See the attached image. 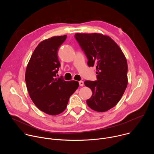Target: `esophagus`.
<instances>
[{
  "instance_id": "obj_1",
  "label": "esophagus",
  "mask_w": 154,
  "mask_h": 154,
  "mask_svg": "<svg viewBox=\"0 0 154 154\" xmlns=\"http://www.w3.org/2000/svg\"><path fill=\"white\" fill-rule=\"evenodd\" d=\"M79 85L80 86H83L84 85V82L83 81H79Z\"/></svg>"
}]
</instances>
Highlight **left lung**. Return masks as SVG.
Returning a JSON list of instances; mask_svg holds the SVG:
<instances>
[{
  "label": "left lung",
  "instance_id": "left-lung-1",
  "mask_svg": "<svg viewBox=\"0 0 154 154\" xmlns=\"http://www.w3.org/2000/svg\"><path fill=\"white\" fill-rule=\"evenodd\" d=\"M75 38L88 58V66H96L97 71L96 81L84 82L93 93L86 103L94 111L106 112L119 102L127 88L126 58L108 36L98 33H75Z\"/></svg>",
  "mask_w": 154,
  "mask_h": 154
}]
</instances>
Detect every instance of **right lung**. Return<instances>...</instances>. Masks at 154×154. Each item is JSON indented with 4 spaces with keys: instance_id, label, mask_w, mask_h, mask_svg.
<instances>
[{
    "instance_id": "right-lung-1",
    "label": "right lung",
    "mask_w": 154,
    "mask_h": 154,
    "mask_svg": "<svg viewBox=\"0 0 154 154\" xmlns=\"http://www.w3.org/2000/svg\"><path fill=\"white\" fill-rule=\"evenodd\" d=\"M66 37L53 36L41 41L26 68L25 79L31 99L39 109L50 115L65 110L70 96L79 86L77 81L56 77L60 66L58 50Z\"/></svg>"
}]
</instances>
